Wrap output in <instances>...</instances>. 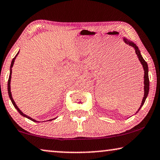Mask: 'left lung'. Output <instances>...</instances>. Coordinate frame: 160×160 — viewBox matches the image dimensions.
Wrapping results in <instances>:
<instances>
[{"label":"left lung","mask_w":160,"mask_h":160,"mask_svg":"<svg viewBox=\"0 0 160 160\" xmlns=\"http://www.w3.org/2000/svg\"><path fill=\"white\" fill-rule=\"evenodd\" d=\"M123 40H124V42L127 43V44H128L129 46H130V47L134 48L135 53H136L137 56H138V58L140 62H141V65H143V70H144V82H143V83H144V95H143V100H142L141 106H140L139 109L138 110V111L136 112V113H138L140 109L141 108V107L143 106L144 102H145L146 98H147V96H148V91H149V78H148V65H147V62H146V61L144 60L143 57H142V55L141 54V52H140L138 47H137L136 44H135V43H134L133 42H132V41L128 40V39H127L126 38H124Z\"/></svg>","instance_id":"1"}]
</instances>
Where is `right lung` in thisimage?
<instances>
[{"label":"right lung","mask_w":160,"mask_h":160,"mask_svg":"<svg viewBox=\"0 0 160 160\" xmlns=\"http://www.w3.org/2000/svg\"><path fill=\"white\" fill-rule=\"evenodd\" d=\"M19 52L16 54V56L14 57V58H13V60H12V63H11V66H10V74H9V78H8V96H9L10 100H12V104L14 105V106L15 107V108H16L17 110L18 111V112H19V113H20V114H21L22 116H23L24 117H26V118H28V119H30V120H32V122H39L38 121H36V120H35L34 119H32V118H31V117H28V116H27L26 114H25V113H23L22 112L20 109H19V108H18V107H17V106L16 105V103H15L14 100H13V98H12V92H11V86H10V84H11V78H12V68L13 67V65H14V60H15V59H16L17 56L18 55ZM54 119H56V118H54ZM53 119H49V121H52V120H53Z\"/></svg>","instance_id":"add662e5"}]
</instances>
